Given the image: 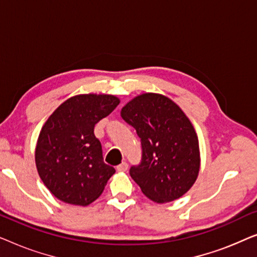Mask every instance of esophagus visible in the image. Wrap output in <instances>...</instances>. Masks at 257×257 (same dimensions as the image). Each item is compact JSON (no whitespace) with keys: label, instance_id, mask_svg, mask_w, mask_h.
Listing matches in <instances>:
<instances>
[{"label":"esophagus","instance_id":"esophagus-1","mask_svg":"<svg viewBox=\"0 0 257 257\" xmlns=\"http://www.w3.org/2000/svg\"><path fill=\"white\" fill-rule=\"evenodd\" d=\"M127 168H128V165H127V163H121L120 165H118L117 166V171L118 172H126L127 171Z\"/></svg>","mask_w":257,"mask_h":257}]
</instances>
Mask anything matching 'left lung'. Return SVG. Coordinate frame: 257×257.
Returning a JSON list of instances; mask_svg holds the SVG:
<instances>
[{
    "mask_svg": "<svg viewBox=\"0 0 257 257\" xmlns=\"http://www.w3.org/2000/svg\"><path fill=\"white\" fill-rule=\"evenodd\" d=\"M120 115L142 139V163L130 175L147 198L165 203L181 198L199 175V140L191 120L173 100L160 93H142Z\"/></svg>",
    "mask_w": 257,
    "mask_h": 257,
    "instance_id": "obj_1",
    "label": "left lung"
}]
</instances>
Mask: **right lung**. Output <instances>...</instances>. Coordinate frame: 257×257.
<instances>
[{"instance_id":"add662e5","label":"right lung","mask_w":257,"mask_h":257,"mask_svg":"<svg viewBox=\"0 0 257 257\" xmlns=\"http://www.w3.org/2000/svg\"><path fill=\"white\" fill-rule=\"evenodd\" d=\"M119 103L112 94H77L59 105L45 121L35 161L43 184L58 200L87 206L103 193L115 170L104 163L93 130Z\"/></svg>"}]
</instances>
